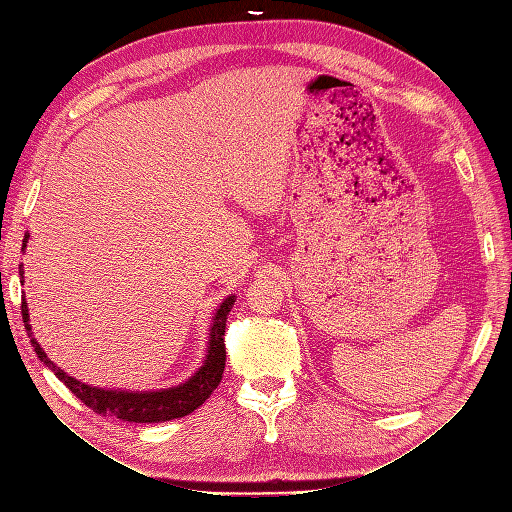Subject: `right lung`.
<instances>
[{
    "mask_svg": "<svg viewBox=\"0 0 512 512\" xmlns=\"http://www.w3.org/2000/svg\"><path fill=\"white\" fill-rule=\"evenodd\" d=\"M27 243V235L23 241V250ZM19 275L23 282V265H19ZM232 305H235V297L224 299L218 312L213 316V327L209 337V354L196 374L175 389H164V391H149V393H130V391H106L98 389V386L83 384L76 378L68 376L64 369H59L46 352L40 348V344L32 337V324H29L27 314V303L21 294V314L25 329L32 337V346L38 354V359L49 367L53 374L64 382L68 389L79 397L87 408L94 410L100 416H117L121 421L128 423H162V421H173V418H181L185 414L194 412L198 406H203L209 399V395L218 389V384L224 374L226 365V344H224V333H226V318L230 314Z\"/></svg>",
    "mask_w": 512,
    "mask_h": 512,
    "instance_id": "1",
    "label": "right lung"
}]
</instances>
